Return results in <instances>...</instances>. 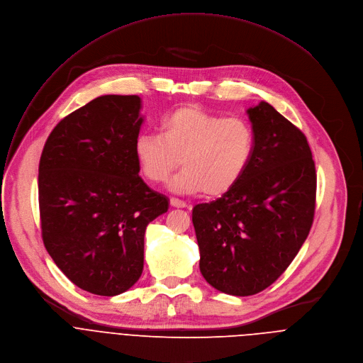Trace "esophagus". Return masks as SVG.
<instances>
[{
    "label": "esophagus",
    "instance_id": "34e87169",
    "mask_svg": "<svg viewBox=\"0 0 363 363\" xmlns=\"http://www.w3.org/2000/svg\"><path fill=\"white\" fill-rule=\"evenodd\" d=\"M170 205H172L173 208H190V205H187L186 202H183V200H179V199H176V197H172V199H170Z\"/></svg>",
    "mask_w": 363,
    "mask_h": 363
}]
</instances>
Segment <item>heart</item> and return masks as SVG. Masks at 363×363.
Returning a JSON list of instances; mask_svg holds the SVG:
<instances>
[{
	"instance_id": "obj_1",
	"label": "heart",
	"mask_w": 363,
	"mask_h": 363,
	"mask_svg": "<svg viewBox=\"0 0 363 363\" xmlns=\"http://www.w3.org/2000/svg\"><path fill=\"white\" fill-rule=\"evenodd\" d=\"M254 148L255 134L247 119L223 118L187 105L161 119L160 135L140 134L134 155L141 173L152 183L166 182L182 160L184 169L170 182V189L218 197L244 176Z\"/></svg>"
}]
</instances>
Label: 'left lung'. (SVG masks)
<instances>
[{
	"mask_svg": "<svg viewBox=\"0 0 363 363\" xmlns=\"http://www.w3.org/2000/svg\"><path fill=\"white\" fill-rule=\"evenodd\" d=\"M247 113L255 134L247 172L222 197L191 212L200 272L213 289L238 297L265 290L287 269L310 232L315 203L304 134L268 102Z\"/></svg>",
	"mask_w": 363,
	"mask_h": 363,
	"instance_id": "left-lung-1",
	"label": "left lung"
}]
</instances>
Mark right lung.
<instances>
[{
	"instance_id": "1",
	"label": "right lung",
	"mask_w": 363,
	"mask_h": 363,
	"mask_svg": "<svg viewBox=\"0 0 363 363\" xmlns=\"http://www.w3.org/2000/svg\"><path fill=\"white\" fill-rule=\"evenodd\" d=\"M140 109L137 95L99 96L60 121L40 158L45 247L74 286L96 296L137 283L145 228L169 209V199L138 174Z\"/></svg>"
}]
</instances>
